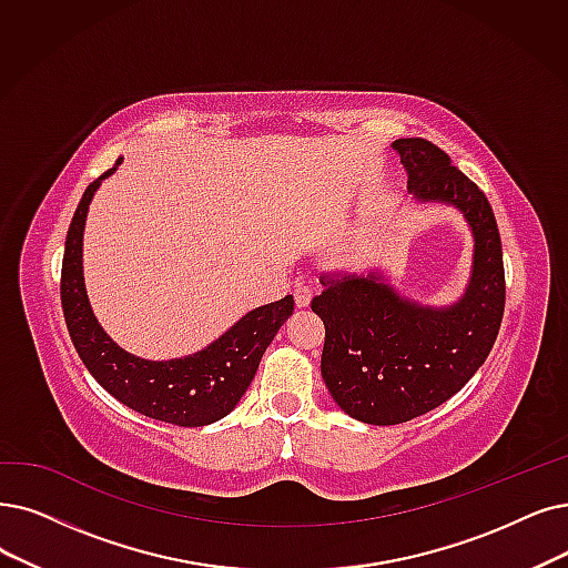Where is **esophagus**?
I'll return each instance as SVG.
<instances>
[{
    "label": "esophagus",
    "mask_w": 568,
    "mask_h": 568,
    "mask_svg": "<svg viewBox=\"0 0 568 568\" xmlns=\"http://www.w3.org/2000/svg\"><path fill=\"white\" fill-rule=\"evenodd\" d=\"M293 296H296L298 307H307L312 301V288L307 284H298L296 291H293Z\"/></svg>",
    "instance_id": "obj_1"
}]
</instances>
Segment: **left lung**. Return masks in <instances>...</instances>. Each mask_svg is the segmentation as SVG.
Returning <instances> with one entry per match:
<instances>
[{
  "label": "left lung",
  "instance_id": "obj_1",
  "mask_svg": "<svg viewBox=\"0 0 568 568\" xmlns=\"http://www.w3.org/2000/svg\"><path fill=\"white\" fill-rule=\"evenodd\" d=\"M392 146L407 191L457 207L475 248L466 293L447 307L400 298L379 272L322 275L324 291L312 298L326 326L322 377L349 417L375 426L410 422L455 396L489 356L506 307L501 237L485 193L436 144L407 138Z\"/></svg>",
  "mask_w": 568,
  "mask_h": 568
}]
</instances>
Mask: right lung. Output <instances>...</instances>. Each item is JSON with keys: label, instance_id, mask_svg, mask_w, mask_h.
I'll return each instance as SVG.
<instances>
[{"label": "right lung", "instance_id": "obj_1", "mask_svg": "<svg viewBox=\"0 0 568 568\" xmlns=\"http://www.w3.org/2000/svg\"><path fill=\"white\" fill-rule=\"evenodd\" d=\"M90 184L67 231L60 301L67 331L88 373L134 413L176 426H205L229 415L252 384L263 352L293 312V296L246 312L202 352L184 358L146 361L121 349L98 324L83 284V229L88 205L102 179Z\"/></svg>", "mask_w": 568, "mask_h": 568}]
</instances>
